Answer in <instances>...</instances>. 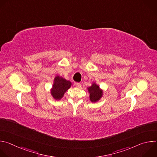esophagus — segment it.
Masks as SVG:
<instances>
[{
  "instance_id": "obj_1",
  "label": "esophagus",
  "mask_w": 157,
  "mask_h": 157,
  "mask_svg": "<svg viewBox=\"0 0 157 157\" xmlns=\"http://www.w3.org/2000/svg\"><path fill=\"white\" fill-rule=\"evenodd\" d=\"M75 85H76V87H77V88H78V89H80V88L81 87V83H79V82H78V83H76V84H75Z\"/></svg>"
}]
</instances>
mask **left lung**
Wrapping results in <instances>:
<instances>
[{
  "label": "left lung",
  "mask_w": 157,
  "mask_h": 157,
  "mask_svg": "<svg viewBox=\"0 0 157 157\" xmlns=\"http://www.w3.org/2000/svg\"><path fill=\"white\" fill-rule=\"evenodd\" d=\"M87 89L89 94V100L91 102H97L103 97V91L95 82H93L92 85Z\"/></svg>",
  "instance_id": "obj_1"
}]
</instances>
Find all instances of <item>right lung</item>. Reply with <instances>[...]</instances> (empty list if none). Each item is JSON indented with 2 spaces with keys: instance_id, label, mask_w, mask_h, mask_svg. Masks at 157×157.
Returning a JSON list of instances; mask_svg holds the SVG:
<instances>
[{
  "instance_id": "obj_1",
  "label": "right lung",
  "mask_w": 157,
  "mask_h": 157,
  "mask_svg": "<svg viewBox=\"0 0 157 157\" xmlns=\"http://www.w3.org/2000/svg\"><path fill=\"white\" fill-rule=\"evenodd\" d=\"M71 86L72 83L70 81L66 79L63 76L57 75L54 79L53 84L50 90V94L55 100H60Z\"/></svg>"
}]
</instances>
